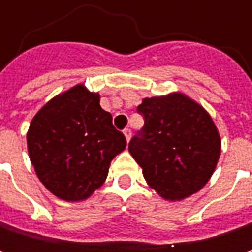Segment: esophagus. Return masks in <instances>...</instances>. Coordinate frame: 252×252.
Wrapping results in <instances>:
<instances>
[{"instance_id":"esophagus-1","label":"esophagus","mask_w":252,"mask_h":252,"mask_svg":"<svg viewBox=\"0 0 252 252\" xmlns=\"http://www.w3.org/2000/svg\"><path fill=\"white\" fill-rule=\"evenodd\" d=\"M124 135H126V141H129V138H131V129H129V128H126V129H124Z\"/></svg>"}]
</instances>
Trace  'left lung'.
I'll return each instance as SVG.
<instances>
[{"label":"left lung","instance_id":"8db88e82","mask_svg":"<svg viewBox=\"0 0 252 252\" xmlns=\"http://www.w3.org/2000/svg\"><path fill=\"white\" fill-rule=\"evenodd\" d=\"M144 126L128 150L147 184L166 200L200 191L220 156V137L203 106L182 93L146 97L137 106Z\"/></svg>","mask_w":252,"mask_h":252}]
</instances>
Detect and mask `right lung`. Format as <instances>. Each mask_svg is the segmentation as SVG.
I'll return each mask as SVG.
<instances>
[{"mask_svg":"<svg viewBox=\"0 0 252 252\" xmlns=\"http://www.w3.org/2000/svg\"><path fill=\"white\" fill-rule=\"evenodd\" d=\"M97 93L83 84L51 99L27 131L30 162L40 182L65 201L86 200L106 179L111 160L126 147Z\"/></svg>","mask_w":252,"mask_h":252,"instance_id":"obj_1","label":"right lung"}]
</instances>
